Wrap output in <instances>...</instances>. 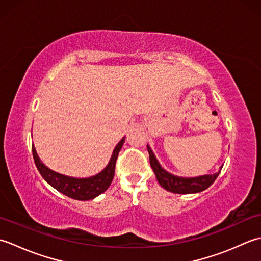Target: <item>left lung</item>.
Returning a JSON list of instances; mask_svg holds the SVG:
<instances>
[{
    "label": "left lung",
    "mask_w": 261,
    "mask_h": 261,
    "mask_svg": "<svg viewBox=\"0 0 261 261\" xmlns=\"http://www.w3.org/2000/svg\"><path fill=\"white\" fill-rule=\"evenodd\" d=\"M148 155H150V163L151 167L155 174L158 182L160 184L161 187H163L168 191H171L174 194H196L200 193L205 189H207L215 181L217 175L220 174L221 169L216 173L213 174H204L199 175V177H179V175H174L172 173L168 172L164 170L161 164L159 163L156 156L154 155L152 148L150 145H147Z\"/></svg>",
    "instance_id": "obj_1"
}]
</instances>
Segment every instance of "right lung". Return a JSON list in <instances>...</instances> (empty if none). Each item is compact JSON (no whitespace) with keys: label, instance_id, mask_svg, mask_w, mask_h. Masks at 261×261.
I'll list each match as a JSON object with an SVG mask.
<instances>
[{"label":"right lung","instance_id":"add662e5","mask_svg":"<svg viewBox=\"0 0 261 261\" xmlns=\"http://www.w3.org/2000/svg\"><path fill=\"white\" fill-rule=\"evenodd\" d=\"M124 142L125 137L121 138L118 144L115 146L110 160L102 171H100L99 173L88 178L70 177V175L58 173L54 171V170L49 169L40 160L34 144L33 155L36 167L38 169L41 177L44 178L45 181L48 182L53 188H55L63 195H65L67 197L73 199L90 200L105 193V191L108 189L111 181H113L115 175L116 160L117 158H118V153L121 150V146H123Z\"/></svg>","mask_w":261,"mask_h":261}]
</instances>
